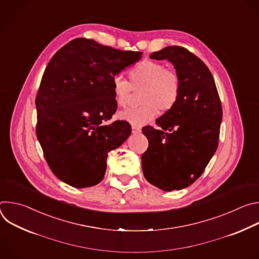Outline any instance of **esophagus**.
<instances>
[{
	"label": "esophagus",
	"mask_w": 259,
	"mask_h": 259,
	"mask_svg": "<svg viewBox=\"0 0 259 259\" xmlns=\"http://www.w3.org/2000/svg\"><path fill=\"white\" fill-rule=\"evenodd\" d=\"M141 132V128L137 127V126H132V133L133 134H138Z\"/></svg>",
	"instance_id": "34e87169"
}]
</instances>
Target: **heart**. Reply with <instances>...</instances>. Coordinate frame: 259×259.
I'll return each mask as SVG.
<instances>
[{"label":"heart","mask_w":259,"mask_h":259,"mask_svg":"<svg viewBox=\"0 0 259 259\" xmlns=\"http://www.w3.org/2000/svg\"><path fill=\"white\" fill-rule=\"evenodd\" d=\"M129 82L122 77H115L112 89L115 102L125 107L131 97L132 89L140 92V106L132 107L119 113V118L133 126H142L156 118L158 112L165 114L177 104L181 84L177 73L166 69L161 62L142 60L128 71Z\"/></svg>","instance_id":"1"}]
</instances>
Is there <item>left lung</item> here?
I'll use <instances>...</instances> for the list:
<instances>
[{"mask_svg":"<svg viewBox=\"0 0 259 259\" xmlns=\"http://www.w3.org/2000/svg\"><path fill=\"white\" fill-rule=\"evenodd\" d=\"M171 62L180 79L177 104L142 128L149 147L141 156L145 179L165 192L190 187L204 172L218 146L223 108L207 65L188 49L168 46L151 54Z\"/></svg>","mask_w":259,"mask_h":259,"instance_id":"1","label":"left lung"}]
</instances>
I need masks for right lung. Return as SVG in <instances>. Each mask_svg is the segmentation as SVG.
I'll return each mask as SVG.
<instances>
[{
    "mask_svg": "<svg viewBox=\"0 0 259 259\" xmlns=\"http://www.w3.org/2000/svg\"><path fill=\"white\" fill-rule=\"evenodd\" d=\"M141 55L78 38L48 63L35 98L36 137L50 169L68 186L99 183L107 154L129 137L128 122L102 123L117 110L113 79Z\"/></svg>",
    "mask_w": 259,
    "mask_h": 259,
    "instance_id": "1",
    "label": "right lung"
}]
</instances>
